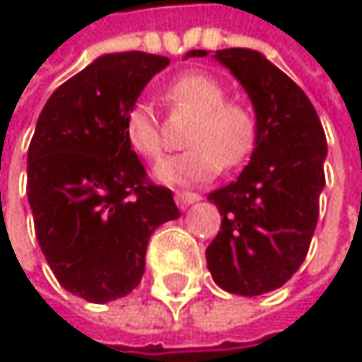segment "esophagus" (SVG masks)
<instances>
[{
	"instance_id": "34e87169",
	"label": "esophagus",
	"mask_w": 362,
	"mask_h": 362,
	"mask_svg": "<svg viewBox=\"0 0 362 362\" xmlns=\"http://www.w3.org/2000/svg\"><path fill=\"white\" fill-rule=\"evenodd\" d=\"M197 199H199V193H191V191H177L175 193V204L180 208H187L189 204H193Z\"/></svg>"
}]
</instances>
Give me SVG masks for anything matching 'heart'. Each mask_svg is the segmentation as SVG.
<instances>
[{
    "mask_svg": "<svg viewBox=\"0 0 362 362\" xmlns=\"http://www.w3.org/2000/svg\"><path fill=\"white\" fill-rule=\"evenodd\" d=\"M165 100L195 117L187 132L191 149L165 160L156 177L165 185H193L215 177L221 167H239L254 149L256 117L243 104L226 102L228 95L219 80L208 74L189 71L177 76L167 88ZM128 145L145 160H160L167 139L160 121L149 104L136 102L123 119Z\"/></svg>",
    "mask_w": 362,
    "mask_h": 362,
    "instance_id": "1",
    "label": "heart"
}]
</instances>
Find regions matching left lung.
<instances>
[{"label": "left lung", "mask_w": 362, "mask_h": 362, "mask_svg": "<svg viewBox=\"0 0 362 362\" xmlns=\"http://www.w3.org/2000/svg\"><path fill=\"white\" fill-rule=\"evenodd\" d=\"M215 58L254 104L256 147L241 175L208 195L221 213V228L206 260L223 291L254 298L280 288L308 254L328 145L306 93L265 56L232 47Z\"/></svg>", "instance_id": "8db88e82"}]
</instances>
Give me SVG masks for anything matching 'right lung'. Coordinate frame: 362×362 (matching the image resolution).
I'll use <instances>...</instances> for the list:
<instances>
[{
  "instance_id": "add662e5",
  "label": "right lung",
  "mask_w": 362,
  "mask_h": 362,
  "mask_svg": "<svg viewBox=\"0 0 362 362\" xmlns=\"http://www.w3.org/2000/svg\"><path fill=\"white\" fill-rule=\"evenodd\" d=\"M169 58H97L54 90L28 149L34 232L60 286L86 302L128 296L145 274L149 236L180 211L147 177L123 119Z\"/></svg>"
}]
</instances>
